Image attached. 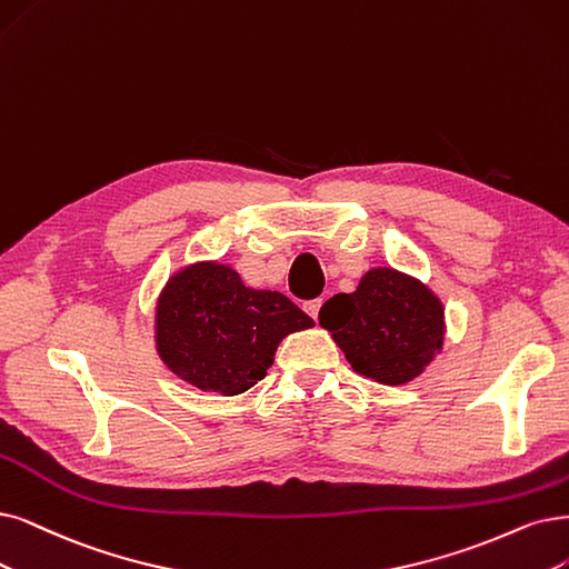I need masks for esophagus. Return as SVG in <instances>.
<instances>
[{
  "label": "esophagus",
  "mask_w": 569,
  "mask_h": 569,
  "mask_svg": "<svg viewBox=\"0 0 569 569\" xmlns=\"http://www.w3.org/2000/svg\"><path fill=\"white\" fill-rule=\"evenodd\" d=\"M321 305H323V300H311V302H307L305 305V311L309 313V317L317 321L319 319V311H321Z\"/></svg>",
  "instance_id": "esophagus-1"
}]
</instances>
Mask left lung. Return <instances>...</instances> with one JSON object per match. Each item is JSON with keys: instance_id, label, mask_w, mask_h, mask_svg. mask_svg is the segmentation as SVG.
I'll return each instance as SVG.
<instances>
[{"instance_id": "1", "label": "left lung", "mask_w": 569, "mask_h": 569, "mask_svg": "<svg viewBox=\"0 0 569 569\" xmlns=\"http://www.w3.org/2000/svg\"><path fill=\"white\" fill-rule=\"evenodd\" d=\"M351 368L385 387L417 380L446 342V307L412 273L368 269L353 292H338L319 313Z\"/></svg>"}]
</instances>
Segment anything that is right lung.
I'll use <instances>...</instances> for the list:
<instances>
[{
    "label": "right lung",
    "mask_w": 569,
    "mask_h": 569,
    "mask_svg": "<svg viewBox=\"0 0 569 569\" xmlns=\"http://www.w3.org/2000/svg\"><path fill=\"white\" fill-rule=\"evenodd\" d=\"M313 321L277 290L250 288L220 260L176 269L154 302V349L178 380L239 396L258 385L273 353Z\"/></svg>",
    "instance_id": "add662e5"
}]
</instances>
